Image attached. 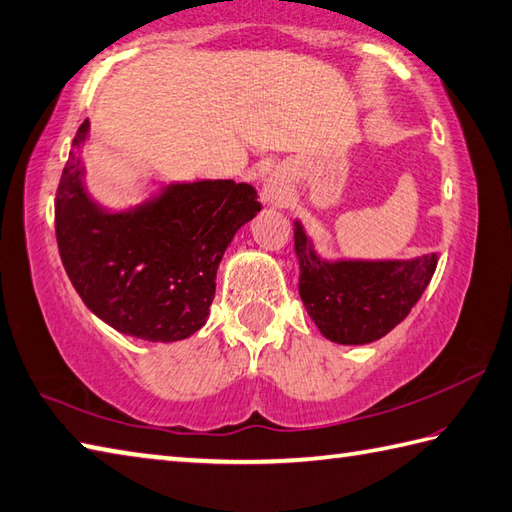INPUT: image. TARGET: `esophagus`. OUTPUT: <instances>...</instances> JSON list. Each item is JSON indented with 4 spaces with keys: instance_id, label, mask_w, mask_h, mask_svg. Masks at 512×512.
Returning a JSON list of instances; mask_svg holds the SVG:
<instances>
[{
    "instance_id": "34e87169",
    "label": "esophagus",
    "mask_w": 512,
    "mask_h": 512,
    "mask_svg": "<svg viewBox=\"0 0 512 512\" xmlns=\"http://www.w3.org/2000/svg\"><path fill=\"white\" fill-rule=\"evenodd\" d=\"M264 202L268 204H277L279 202V190L275 184H266L264 186Z\"/></svg>"
}]
</instances>
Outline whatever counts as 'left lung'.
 <instances>
[{
  "instance_id": "obj_1",
  "label": "left lung",
  "mask_w": 512,
  "mask_h": 512,
  "mask_svg": "<svg viewBox=\"0 0 512 512\" xmlns=\"http://www.w3.org/2000/svg\"><path fill=\"white\" fill-rule=\"evenodd\" d=\"M299 257V297L330 342L368 344L390 333L408 317L437 268V255L413 262L326 264L295 226Z\"/></svg>"
}]
</instances>
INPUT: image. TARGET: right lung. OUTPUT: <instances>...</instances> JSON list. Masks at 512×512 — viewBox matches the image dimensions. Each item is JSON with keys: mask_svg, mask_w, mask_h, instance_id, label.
<instances>
[{"mask_svg": "<svg viewBox=\"0 0 512 512\" xmlns=\"http://www.w3.org/2000/svg\"><path fill=\"white\" fill-rule=\"evenodd\" d=\"M88 119L73 148L86 142ZM75 150L55 195V237L70 284L108 326L148 342H177L204 326L217 266L230 239L262 204L230 179L175 184L126 213L95 206Z\"/></svg>", "mask_w": 512, "mask_h": 512, "instance_id": "1", "label": "right lung"}]
</instances>
